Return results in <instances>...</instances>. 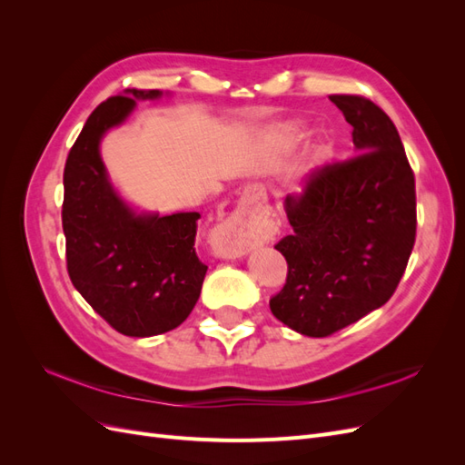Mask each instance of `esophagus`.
Wrapping results in <instances>:
<instances>
[{"label":"esophagus","mask_w":465,"mask_h":465,"mask_svg":"<svg viewBox=\"0 0 465 465\" xmlns=\"http://www.w3.org/2000/svg\"><path fill=\"white\" fill-rule=\"evenodd\" d=\"M265 241V221L250 213H232L213 231V250L219 258H241Z\"/></svg>","instance_id":"obj_1"}]
</instances>
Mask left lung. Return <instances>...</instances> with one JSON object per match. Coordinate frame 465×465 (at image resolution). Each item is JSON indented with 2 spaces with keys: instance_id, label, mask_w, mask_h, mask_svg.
<instances>
[{
  "instance_id": "8db88e82",
  "label": "left lung",
  "mask_w": 465,
  "mask_h": 465,
  "mask_svg": "<svg viewBox=\"0 0 465 465\" xmlns=\"http://www.w3.org/2000/svg\"><path fill=\"white\" fill-rule=\"evenodd\" d=\"M353 128L355 157L318 168L287 195L292 232L275 244L287 283L270 301L277 320L308 337L343 330L390 301L417 231L415 176L396 125L372 101L331 94Z\"/></svg>"
}]
</instances>
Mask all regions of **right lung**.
Listing matches in <instances>:
<instances>
[{"label": "right lung", "instance_id": "add662e5", "mask_svg": "<svg viewBox=\"0 0 465 465\" xmlns=\"http://www.w3.org/2000/svg\"><path fill=\"white\" fill-rule=\"evenodd\" d=\"M163 91L125 89L98 104L67 154L62 224L67 273L116 331L151 337L178 328L200 299L207 265L195 254L198 211L137 213L112 186L101 142L137 101Z\"/></svg>", "mask_w": 465, "mask_h": 465}]
</instances>
